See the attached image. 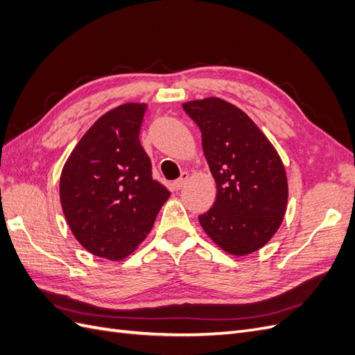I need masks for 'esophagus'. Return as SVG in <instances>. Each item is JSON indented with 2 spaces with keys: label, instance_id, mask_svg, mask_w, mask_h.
Returning a JSON list of instances; mask_svg holds the SVG:
<instances>
[{
  "label": "esophagus",
  "instance_id": "34e87169",
  "mask_svg": "<svg viewBox=\"0 0 355 355\" xmlns=\"http://www.w3.org/2000/svg\"><path fill=\"white\" fill-rule=\"evenodd\" d=\"M188 180H189V173H187V171H184V173L180 175V178H179L178 180H175V182H173V188H175L176 191L182 189V188H184V185L187 184Z\"/></svg>",
  "mask_w": 355,
  "mask_h": 355
}]
</instances>
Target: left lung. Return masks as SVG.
Segmentation results:
<instances>
[{
  "instance_id": "left-lung-1",
  "label": "left lung",
  "mask_w": 355,
  "mask_h": 355,
  "mask_svg": "<svg viewBox=\"0 0 355 355\" xmlns=\"http://www.w3.org/2000/svg\"><path fill=\"white\" fill-rule=\"evenodd\" d=\"M201 132L216 200L198 222L223 252L245 256L270 241L284 219L288 185L277 149L252 118L220 98L182 105Z\"/></svg>"
}]
</instances>
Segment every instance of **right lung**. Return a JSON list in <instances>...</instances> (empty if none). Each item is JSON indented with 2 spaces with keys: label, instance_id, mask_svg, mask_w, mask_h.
<instances>
[{
  "label": "right lung",
  "instance_id": "1",
  "mask_svg": "<svg viewBox=\"0 0 355 355\" xmlns=\"http://www.w3.org/2000/svg\"><path fill=\"white\" fill-rule=\"evenodd\" d=\"M146 103L103 114L75 145L59 182L71 232L85 250L110 261L133 253L153 230L170 192L153 179L139 141Z\"/></svg>",
  "mask_w": 355,
  "mask_h": 355
}]
</instances>
